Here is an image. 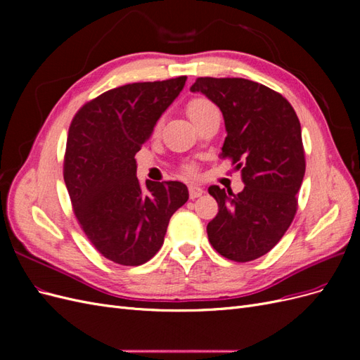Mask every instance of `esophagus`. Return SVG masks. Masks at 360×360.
<instances>
[{
  "instance_id": "1",
  "label": "esophagus",
  "mask_w": 360,
  "mask_h": 360,
  "mask_svg": "<svg viewBox=\"0 0 360 360\" xmlns=\"http://www.w3.org/2000/svg\"><path fill=\"white\" fill-rule=\"evenodd\" d=\"M202 192H204L202 188L197 186V184H191V186H189V197H191V200H195V198L201 197Z\"/></svg>"
}]
</instances>
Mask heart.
<instances>
[{
	"instance_id": "heart-1",
	"label": "heart",
	"mask_w": 360,
	"mask_h": 360,
	"mask_svg": "<svg viewBox=\"0 0 360 360\" xmlns=\"http://www.w3.org/2000/svg\"><path fill=\"white\" fill-rule=\"evenodd\" d=\"M212 110H216V106L210 101L204 99V97H195V99L189 101V103L186 105V112L193 123H197L202 115H205ZM192 171H193L192 168L188 169V172H192Z\"/></svg>"
}]
</instances>
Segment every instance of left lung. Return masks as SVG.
Returning <instances> with one entry per match:
<instances>
[{
    "instance_id": "obj_1",
    "label": "left lung",
    "mask_w": 360,
    "mask_h": 360,
    "mask_svg": "<svg viewBox=\"0 0 360 360\" xmlns=\"http://www.w3.org/2000/svg\"><path fill=\"white\" fill-rule=\"evenodd\" d=\"M191 91L219 106L226 138L222 159L242 169L245 188L210 186L219 212L207 225L222 257L246 263L267 254L291 225L304 176L300 122L284 96L243 78H198Z\"/></svg>"
}]
</instances>
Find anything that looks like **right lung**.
<instances>
[{
    "label": "right lung",
    "mask_w": 360,
    "mask_h": 360,
    "mask_svg": "<svg viewBox=\"0 0 360 360\" xmlns=\"http://www.w3.org/2000/svg\"><path fill=\"white\" fill-rule=\"evenodd\" d=\"M186 76L135 82L105 91L75 114L64 155V183L82 231L99 252L122 266L156 255L171 216L188 201L181 181L136 179L135 155Z\"/></svg>",
    "instance_id": "obj_1"
}]
</instances>
